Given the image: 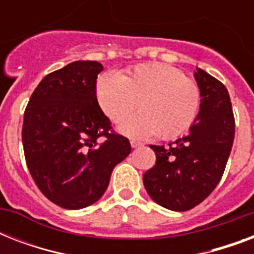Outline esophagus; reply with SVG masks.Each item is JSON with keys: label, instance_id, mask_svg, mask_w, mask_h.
<instances>
[{"label": "esophagus", "instance_id": "esophagus-1", "mask_svg": "<svg viewBox=\"0 0 254 254\" xmlns=\"http://www.w3.org/2000/svg\"><path fill=\"white\" fill-rule=\"evenodd\" d=\"M130 145H131V147H133V149H137V147H141V146H142V143H141V142H137V141H131Z\"/></svg>", "mask_w": 254, "mask_h": 254}]
</instances>
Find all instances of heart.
I'll list each match as a JSON object with an SVG mask.
<instances>
[{
  "mask_svg": "<svg viewBox=\"0 0 254 254\" xmlns=\"http://www.w3.org/2000/svg\"><path fill=\"white\" fill-rule=\"evenodd\" d=\"M95 93L103 113L113 123L125 119L138 101L141 111L119 127L123 134L134 139L155 134L177 137L191 125L200 105L196 83L163 63L135 65L121 76L103 73L96 81Z\"/></svg>",
  "mask_w": 254,
  "mask_h": 254,
  "instance_id": "heart-1",
  "label": "heart"
}]
</instances>
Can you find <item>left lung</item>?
<instances>
[{
    "mask_svg": "<svg viewBox=\"0 0 254 254\" xmlns=\"http://www.w3.org/2000/svg\"><path fill=\"white\" fill-rule=\"evenodd\" d=\"M200 89V109L189 134L169 143L150 145L157 155L143 175L149 196L171 211H189L220 182L235 138V117L227 88L201 68L193 72Z\"/></svg>",
    "mask_w": 254,
    "mask_h": 254,
    "instance_id": "8db88e82",
    "label": "left lung"
}]
</instances>
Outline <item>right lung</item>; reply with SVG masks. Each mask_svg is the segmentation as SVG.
<instances>
[{
	"mask_svg": "<svg viewBox=\"0 0 254 254\" xmlns=\"http://www.w3.org/2000/svg\"><path fill=\"white\" fill-rule=\"evenodd\" d=\"M103 68L99 62H72L46 75L26 107V163L38 189L62 208L96 203L116 165L131 151L127 138L111 130V120L96 99ZM100 136L106 138L103 143Z\"/></svg>",
	"mask_w": 254,
	"mask_h": 254,
	"instance_id": "1",
	"label": "right lung"
}]
</instances>
